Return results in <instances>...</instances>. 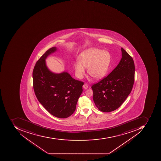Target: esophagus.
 Returning <instances> with one entry per match:
<instances>
[{"instance_id":"obj_1","label":"esophagus","mask_w":161,"mask_h":161,"mask_svg":"<svg viewBox=\"0 0 161 161\" xmlns=\"http://www.w3.org/2000/svg\"><path fill=\"white\" fill-rule=\"evenodd\" d=\"M83 88L84 89H87L88 87V85L87 84H85L83 86Z\"/></svg>"}]
</instances>
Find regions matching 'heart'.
Instances as JSON below:
<instances>
[{"label":"heart","mask_w":161,"mask_h":161,"mask_svg":"<svg viewBox=\"0 0 161 161\" xmlns=\"http://www.w3.org/2000/svg\"><path fill=\"white\" fill-rule=\"evenodd\" d=\"M111 56L109 52L100 49L91 48L81 53L79 62L75 64L77 77L82 78L85 75L84 67L89 75L96 79H101L106 75L110 63Z\"/></svg>","instance_id":"1"}]
</instances>
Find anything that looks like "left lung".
<instances>
[{
    "mask_svg": "<svg viewBox=\"0 0 161 161\" xmlns=\"http://www.w3.org/2000/svg\"><path fill=\"white\" fill-rule=\"evenodd\" d=\"M122 58L111 73L92 86L93 99L101 111L117 109L127 98L135 81V66L132 57L121 48Z\"/></svg>",
    "mask_w": 161,
    "mask_h": 161,
    "instance_id": "obj_1",
    "label": "left lung"
}]
</instances>
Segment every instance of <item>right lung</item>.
I'll list each match as a JSON object with an SVG mask.
<instances>
[{
	"label": "right lung",
	"instance_id": "1",
	"mask_svg": "<svg viewBox=\"0 0 161 161\" xmlns=\"http://www.w3.org/2000/svg\"><path fill=\"white\" fill-rule=\"evenodd\" d=\"M57 50L56 47L49 49L37 61L33 85L37 99L45 109L53 116L64 119L75 110L84 82L75 80L67 72L55 74L48 69L45 59Z\"/></svg>",
	"mask_w": 161,
	"mask_h": 161
}]
</instances>
